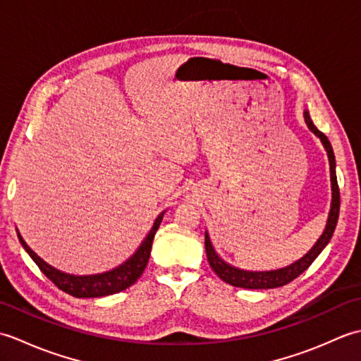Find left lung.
I'll return each mask as SVG.
<instances>
[{"mask_svg": "<svg viewBox=\"0 0 361 361\" xmlns=\"http://www.w3.org/2000/svg\"><path fill=\"white\" fill-rule=\"evenodd\" d=\"M304 118H305V122H307L309 128L319 137L321 142H323L324 149L327 152V157H329V163H331L332 206H331V212H329V220H327L324 233L315 243V247H313L304 257L299 259L298 262L291 264L286 268H281V270H274V271H245V270H239V268L228 265L217 256V252L214 251L211 240H209V235H208V233H206L204 234V248H206V256H208V262L214 270V273H216L221 281L229 283V286L240 287V288H252V290L276 288V287L287 286L288 282L296 279L299 274L307 270V268L313 264V260L319 256V252L324 250L329 240L332 239L336 221H338V214H340V188H338V181H336V173H335V155H334L332 145L327 140V136L323 132H319V130L315 127V124H313L309 111H304Z\"/></svg>", "mask_w": 361, "mask_h": 361, "instance_id": "1", "label": "left lung"}]
</instances>
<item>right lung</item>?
Segmentation results:
<instances>
[{
    "label": "right lung",
    "mask_w": 361,
    "mask_h": 361,
    "mask_svg": "<svg viewBox=\"0 0 361 361\" xmlns=\"http://www.w3.org/2000/svg\"><path fill=\"white\" fill-rule=\"evenodd\" d=\"M163 217H164V212H161L158 219L155 220V224H153V228L150 229L149 235L145 237V240L142 242L140 250L135 252L133 257H130L126 264H122L121 267L114 268V270L109 273L94 274V276H73V274H65L62 271H59L38 257L35 252L27 247L26 242L23 240V237L20 234H18V239L23 247H25V250L27 251V255L34 259V262L43 271L46 278L56 283L60 290L75 298H99V296L119 293V291L133 286V283L140 279L144 268L147 267L153 237H155V233L158 231Z\"/></svg>",
    "instance_id": "1"
}]
</instances>
